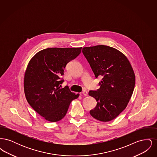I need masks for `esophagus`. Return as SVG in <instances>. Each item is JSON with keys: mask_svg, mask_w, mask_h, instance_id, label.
I'll list each match as a JSON object with an SVG mask.
<instances>
[{"mask_svg": "<svg viewBox=\"0 0 157 157\" xmlns=\"http://www.w3.org/2000/svg\"><path fill=\"white\" fill-rule=\"evenodd\" d=\"M82 94H83L84 96L86 97V96L88 95V92H87L86 90H83L82 91Z\"/></svg>", "mask_w": 157, "mask_h": 157, "instance_id": "obj_1", "label": "esophagus"}]
</instances>
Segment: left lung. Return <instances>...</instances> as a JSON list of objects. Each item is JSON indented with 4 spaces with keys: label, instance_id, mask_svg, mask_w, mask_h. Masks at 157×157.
Listing matches in <instances>:
<instances>
[{
    "label": "left lung",
    "instance_id": "left-lung-1",
    "mask_svg": "<svg viewBox=\"0 0 157 157\" xmlns=\"http://www.w3.org/2000/svg\"><path fill=\"white\" fill-rule=\"evenodd\" d=\"M82 53L95 78H102L100 88L89 92L97 102L90 114L100 121H110L125 109L132 95L135 83L133 69L122 53L108 46L85 47Z\"/></svg>",
    "mask_w": 157,
    "mask_h": 157
}]
</instances>
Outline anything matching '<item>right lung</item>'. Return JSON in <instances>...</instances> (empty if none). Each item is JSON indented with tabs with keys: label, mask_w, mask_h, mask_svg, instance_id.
Masks as SVG:
<instances>
[{
	"label": "right lung",
	"mask_w": 157,
	"mask_h": 157,
	"mask_svg": "<svg viewBox=\"0 0 157 157\" xmlns=\"http://www.w3.org/2000/svg\"><path fill=\"white\" fill-rule=\"evenodd\" d=\"M82 48H51L37 52L30 59L24 77V91L32 108L50 122L67 114L72 100L78 98L65 86L60 88L67 63L81 52Z\"/></svg>",
	"instance_id": "1"
}]
</instances>
